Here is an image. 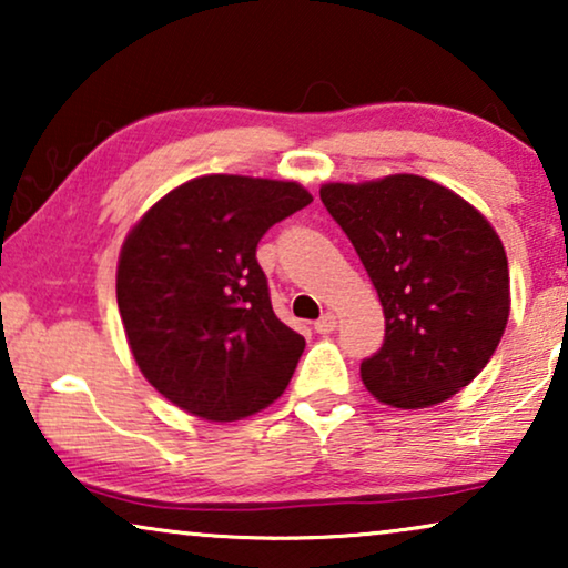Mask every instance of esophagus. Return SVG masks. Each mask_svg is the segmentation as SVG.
<instances>
[{"instance_id": "1", "label": "esophagus", "mask_w": 568, "mask_h": 568, "mask_svg": "<svg viewBox=\"0 0 568 568\" xmlns=\"http://www.w3.org/2000/svg\"><path fill=\"white\" fill-rule=\"evenodd\" d=\"M333 328H336V315H333V313H325L323 317H317V321H315L317 333H331Z\"/></svg>"}]
</instances>
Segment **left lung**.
<instances>
[{
    "mask_svg": "<svg viewBox=\"0 0 568 568\" xmlns=\"http://www.w3.org/2000/svg\"><path fill=\"white\" fill-rule=\"evenodd\" d=\"M321 199L375 284L385 341L362 362L379 403L429 408L491 359L509 317V266L478 209L422 175L325 183Z\"/></svg>",
    "mask_w": 568,
    "mask_h": 568,
    "instance_id": "8db88e82",
    "label": "left lung"
}]
</instances>
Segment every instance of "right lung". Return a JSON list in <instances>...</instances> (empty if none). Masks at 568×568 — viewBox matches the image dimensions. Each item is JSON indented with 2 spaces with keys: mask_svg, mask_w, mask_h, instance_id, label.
Masks as SVG:
<instances>
[{
  "mask_svg": "<svg viewBox=\"0 0 568 568\" xmlns=\"http://www.w3.org/2000/svg\"><path fill=\"white\" fill-rule=\"evenodd\" d=\"M313 196L292 181L204 175L146 212L115 297L142 375L178 408L237 422L286 390L305 338L278 321L255 247Z\"/></svg>",
  "mask_w": 568,
  "mask_h": 568,
  "instance_id": "right-lung-1",
  "label": "right lung"
}]
</instances>
